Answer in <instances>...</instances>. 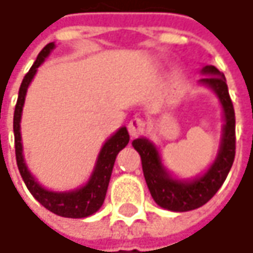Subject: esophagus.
<instances>
[{"label": "esophagus", "instance_id": "1", "mask_svg": "<svg viewBox=\"0 0 253 253\" xmlns=\"http://www.w3.org/2000/svg\"><path fill=\"white\" fill-rule=\"evenodd\" d=\"M128 131L131 137H140L145 132V121L142 118H132L128 124Z\"/></svg>", "mask_w": 253, "mask_h": 253}]
</instances>
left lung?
<instances>
[{"mask_svg":"<svg viewBox=\"0 0 253 253\" xmlns=\"http://www.w3.org/2000/svg\"><path fill=\"white\" fill-rule=\"evenodd\" d=\"M201 73L207 74L208 77L201 79L200 83L214 90L224 113V126L220 150L214 163L206 173L192 180L173 179L162 165L159 151L153 142L148 141L147 138H137L132 141V147L141 156L142 172L153 200L157 206L170 211L183 212L207 204L221 188L235 162L236 119L233 103L229 96L226 77L214 65H206Z\"/></svg>","mask_w":253,"mask_h":253,"instance_id":"1","label":"left lung"}]
</instances>
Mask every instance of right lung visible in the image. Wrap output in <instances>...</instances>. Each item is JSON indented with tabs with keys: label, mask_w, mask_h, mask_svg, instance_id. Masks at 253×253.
<instances>
[{
	"label": "right lung",
	"mask_w": 253,
	"mask_h": 253,
	"mask_svg": "<svg viewBox=\"0 0 253 253\" xmlns=\"http://www.w3.org/2000/svg\"><path fill=\"white\" fill-rule=\"evenodd\" d=\"M55 47V43H47L46 46L41 50L38 55L35 64L29 70V73L24 76L21 81L20 90H18V99H17L16 109H14V121H13V128H14V145H16V160L20 174L30 191V194L45 207L46 210L52 211L56 215L61 217H68V218H83L94 214L105 201L106 191L109 186L111 180L112 169L115 165V159L118 153L129 142V134L125 126L119 128L105 145L102 147L96 168L90 176L88 182L81 186L79 189L70 191V192H52L45 189L33 176L29 172L24 157H23V145H21V134H20V121H21V112L23 105L27 93V87L30 81L33 80L38 68L41 64L46 59V56L50 53V50Z\"/></svg>",
	"instance_id": "add662e5"
}]
</instances>
